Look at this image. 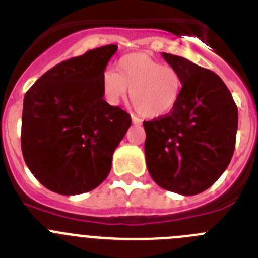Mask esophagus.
<instances>
[{
  "mask_svg": "<svg viewBox=\"0 0 258 258\" xmlns=\"http://www.w3.org/2000/svg\"><path fill=\"white\" fill-rule=\"evenodd\" d=\"M131 119H132V123H134V124H141V119H139L138 117L131 115Z\"/></svg>",
  "mask_w": 258,
  "mask_h": 258,
  "instance_id": "esophagus-1",
  "label": "esophagus"
}]
</instances>
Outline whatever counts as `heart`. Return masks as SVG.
Here are the masks:
<instances>
[{
    "mask_svg": "<svg viewBox=\"0 0 258 258\" xmlns=\"http://www.w3.org/2000/svg\"><path fill=\"white\" fill-rule=\"evenodd\" d=\"M182 77L172 66L146 54L123 56L117 64V73L105 71L101 89L106 101L118 105L128 95L143 117L161 118L177 106L182 92Z\"/></svg>",
    "mask_w": 258,
    "mask_h": 258,
    "instance_id": "b5f03b06",
    "label": "heart"
}]
</instances>
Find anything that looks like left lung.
Wrapping results in <instances>:
<instances>
[{"instance_id":"left-lung-1","label":"left lung","mask_w":258,"mask_h":258,"mask_svg":"<svg viewBox=\"0 0 258 258\" xmlns=\"http://www.w3.org/2000/svg\"><path fill=\"white\" fill-rule=\"evenodd\" d=\"M182 77V92L169 114L144 122L145 158L158 185L181 196L212 186L231 161L238 108L224 81L185 57L162 52Z\"/></svg>"}]
</instances>
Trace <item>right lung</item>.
<instances>
[{"label": "right lung", "mask_w": 258, "mask_h": 258, "mask_svg": "<svg viewBox=\"0 0 258 258\" xmlns=\"http://www.w3.org/2000/svg\"><path fill=\"white\" fill-rule=\"evenodd\" d=\"M117 45L60 62L28 90L23 103L22 152L34 177L51 191L94 190L112 168L131 115L104 100L101 76Z\"/></svg>", "instance_id": "obj_1"}]
</instances>
